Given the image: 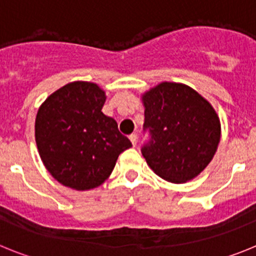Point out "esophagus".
Segmentation results:
<instances>
[{
    "instance_id": "34e87169",
    "label": "esophagus",
    "mask_w": 256,
    "mask_h": 256,
    "mask_svg": "<svg viewBox=\"0 0 256 256\" xmlns=\"http://www.w3.org/2000/svg\"><path fill=\"white\" fill-rule=\"evenodd\" d=\"M130 142H132L133 146H136V144H137V140H138V136L136 134V133H133V134L130 136Z\"/></svg>"
}]
</instances>
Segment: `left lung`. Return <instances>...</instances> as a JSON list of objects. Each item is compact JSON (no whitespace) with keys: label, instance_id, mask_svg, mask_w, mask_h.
Listing matches in <instances>:
<instances>
[{"label":"left lung","instance_id":"obj_1","mask_svg":"<svg viewBox=\"0 0 256 256\" xmlns=\"http://www.w3.org/2000/svg\"><path fill=\"white\" fill-rule=\"evenodd\" d=\"M142 102L150 141L141 151L148 166L168 182L198 177L220 141V122L209 101L188 86L162 82L144 92Z\"/></svg>","mask_w":256,"mask_h":256}]
</instances>
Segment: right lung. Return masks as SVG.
I'll return each instance as SVG.
<instances>
[{
  "instance_id": "obj_1",
  "label": "right lung",
  "mask_w": 256,
  "mask_h": 256,
  "mask_svg": "<svg viewBox=\"0 0 256 256\" xmlns=\"http://www.w3.org/2000/svg\"><path fill=\"white\" fill-rule=\"evenodd\" d=\"M106 94L96 83L72 82L50 94L36 116V144L58 182L86 191L102 184L118 156L132 144L101 108Z\"/></svg>"
}]
</instances>
